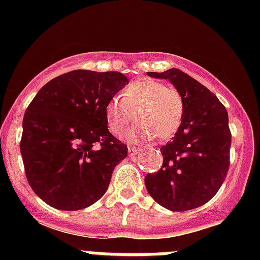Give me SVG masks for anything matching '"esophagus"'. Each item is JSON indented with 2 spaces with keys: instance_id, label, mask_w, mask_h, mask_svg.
I'll use <instances>...</instances> for the list:
<instances>
[{
  "instance_id": "obj_1",
  "label": "esophagus",
  "mask_w": 260,
  "mask_h": 260,
  "mask_svg": "<svg viewBox=\"0 0 260 260\" xmlns=\"http://www.w3.org/2000/svg\"><path fill=\"white\" fill-rule=\"evenodd\" d=\"M141 148H137V147H128V154L129 156H135V154L140 153Z\"/></svg>"
}]
</instances>
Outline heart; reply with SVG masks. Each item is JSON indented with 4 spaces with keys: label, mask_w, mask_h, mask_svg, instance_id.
I'll list each match as a JSON object with an SVG mask.
<instances>
[{
    "label": "heart",
    "mask_w": 260,
    "mask_h": 260,
    "mask_svg": "<svg viewBox=\"0 0 260 260\" xmlns=\"http://www.w3.org/2000/svg\"><path fill=\"white\" fill-rule=\"evenodd\" d=\"M185 102L175 86L149 78L128 84L119 94V101L112 98L104 107L107 125L112 135L120 136L133 119L137 124L131 129V140L156 137L165 141L179 131L182 123Z\"/></svg>",
    "instance_id": "b5f03b06"
}]
</instances>
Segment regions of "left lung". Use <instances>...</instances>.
<instances>
[{"label":"left lung","instance_id":"8db88e82","mask_svg":"<svg viewBox=\"0 0 260 260\" xmlns=\"http://www.w3.org/2000/svg\"><path fill=\"white\" fill-rule=\"evenodd\" d=\"M147 74L171 81L182 94L185 112L176 135L161 147V169L146 175V188L169 210H192L216 195L229 171L232 133L226 108L179 69Z\"/></svg>","mask_w":260,"mask_h":260}]
</instances>
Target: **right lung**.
Segmentation results:
<instances>
[{"label": "right lung", "instance_id": "add662e5", "mask_svg": "<svg viewBox=\"0 0 260 260\" xmlns=\"http://www.w3.org/2000/svg\"><path fill=\"white\" fill-rule=\"evenodd\" d=\"M125 84L122 73L73 70L28 104L20 149L28 185L48 205L81 210L106 193L128 148L108 131L104 107Z\"/></svg>", "mask_w": 260, "mask_h": 260}]
</instances>
